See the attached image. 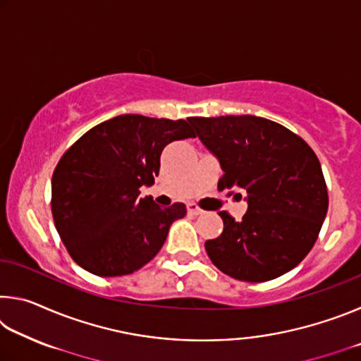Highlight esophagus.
Instances as JSON below:
<instances>
[{
  "label": "esophagus",
  "mask_w": 361,
  "mask_h": 361,
  "mask_svg": "<svg viewBox=\"0 0 361 361\" xmlns=\"http://www.w3.org/2000/svg\"><path fill=\"white\" fill-rule=\"evenodd\" d=\"M188 213H189V215H195V216H197V215H202L204 210L199 209V207L195 205V204H189V205H188Z\"/></svg>",
  "instance_id": "34e87169"
}]
</instances>
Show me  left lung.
<instances>
[{"mask_svg": "<svg viewBox=\"0 0 361 361\" xmlns=\"http://www.w3.org/2000/svg\"><path fill=\"white\" fill-rule=\"evenodd\" d=\"M218 157V191L239 188L248 210L240 221L219 212L221 235L205 242L219 271L242 282H267L291 271L312 250L328 212L319 157L295 132L258 116L189 118Z\"/></svg>", "mask_w": 361, "mask_h": 361, "instance_id": "8db88e82", "label": "left lung"}]
</instances>
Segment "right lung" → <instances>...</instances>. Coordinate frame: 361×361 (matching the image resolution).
Returning <instances> with one entry per match:
<instances>
[{"mask_svg":"<svg viewBox=\"0 0 361 361\" xmlns=\"http://www.w3.org/2000/svg\"><path fill=\"white\" fill-rule=\"evenodd\" d=\"M195 133L185 119L121 114L92 127L60 157L52 175L54 224L76 264L119 277L149 262L185 204L167 209L140 186L154 183L162 149Z\"/></svg>","mask_w":361,"mask_h":361,"instance_id":"obj_1","label":"right lung"}]
</instances>
